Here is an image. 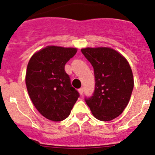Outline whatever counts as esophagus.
Instances as JSON below:
<instances>
[{
    "label": "esophagus",
    "mask_w": 155,
    "mask_h": 155,
    "mask_svg": "<svg viewBox=\"0 0 155 155\" xmlns=\"http://www.w3.org/2000/svg\"><path fill=\"white\" fill-rule=\"evenodd\" d=\"M83 91H84V88H83V87H80V88L79 89V94H80L81 95L83 94Z\"/></svg>",
    "instance_id": "obj_1"
}]
</instances>
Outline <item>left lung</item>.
I'll return each instance as SVG.
<instances>
[{
    "instance_id": "left-lung-1",
    "label": "left lung",
    "mask_w": 155,
    "mask_h": 155,
    "mask_svg": "<svg viewBox=\"0 0 155 155\" xmlns=\"http://www.w3.org/2000/svg\"><path fill=\"white\" fill-rule=\"evenodd\" d=\"M82 54L91 64L95 77L92 96L85 101L97 119L109 121L124 110L134 88V77L125 58L110 48H85Z\"/></svg>"
}]
</instances>
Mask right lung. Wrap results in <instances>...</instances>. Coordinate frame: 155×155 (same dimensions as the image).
I'll list each match as a JSON object with an SVG mask.
<instances>
[{
    "mask_svg": "<svg viewBox=\"0 0 155 155\" xmlns=\"http://www.w3.org/2000/svg\"><path fill=\"white\" fill-rule=\"evenodd\" d=\"M76 48L47 46L30 59L26 71L28 92L34 107L51 121L69 116L79 97L65 72V64L76 54Z\"/></svg>",
    "mask_w": 155,
    "mask_h": 155,
    "instance_id": "add662e5",
    "label": "right lung"
}]
</instances>
